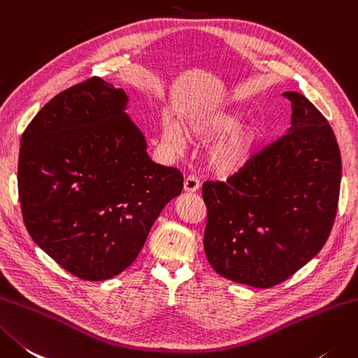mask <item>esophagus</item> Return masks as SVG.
Returning <instances> with one entry per match:
<instances>
[{"instance_id": "1", "label": "esophagus", "mask_w": 358, "mask_h": 358, "mask_svg": "<svg viewBox=\"0 0 358 358\" xmlns=\"http://www.w3.org/2000/svg\"><path fill=\"white\" fill-rule=\"evenodd\" d=\"M200 187V181L197 177H194V175H187L185 178V191L186 192H197Z\"/></svg>"}]
</instances>
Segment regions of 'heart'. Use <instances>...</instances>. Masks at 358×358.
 <instances>
[{
	"mask_svg": "<svg viewBox=\"0 0 358 358\" xmlns=\"http://www.w3.org/2000/svg\"><path fill=\"white\" fill-rule=\"evenodd\" d=\"M241 119L242 116L237 111L231 110H219L185 119L187 136L201 141L213 139L206 147L205 163L208 169L219 177H231L242 172L255 157L261 131L256 124H239ZM159 135L161 141L172 150H181L186 145L183 130L171 119L161 122Z\"/></svg>",
	"mask_w": 358,
	"mask_h": 358,
	"instance_id": "1",
	"label": "heart"
}]
</instances>
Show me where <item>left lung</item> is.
<instances>
[{
  "label": "left lung",
  "instance_id": "1",
  "mask_svg": "<svg viewBox=\"0 0 358 358\" xmlns=\"http://www.w3.org/2000/svg\"><path fill=\"white\" fill-rule=\"evenodd\" d=\"M292 127L223 181L203 183L205 253L220 276L257 289L290 278L324 247L337 215L341 155L331 125L296 91Z\"/></svg>",
  "mask_w": 358,
  "mask_h": 358
}]
</instances>
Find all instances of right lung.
Instances as JSON below:
<instances>
[{"label": "right lung", "instance_id": "add662e5", "mask_svg": "<svg viewBox=\"0 0 358 358\" xmlns=\"http://www.w3.org/2000/svg\"><path fill=\"white\" fill-rule=\"evenodd\" d=\"M129 97L101 77L54 96L27 125L18 197L32 241L60 267L105 281L138 257L183 175L153 163Z\"/></svg>", "mask_w": 358, "mask_h": 358}]
</instances>
